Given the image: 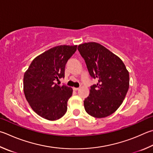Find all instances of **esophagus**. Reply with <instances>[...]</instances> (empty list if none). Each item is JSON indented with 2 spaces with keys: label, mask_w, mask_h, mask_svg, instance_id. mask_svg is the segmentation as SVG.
<instances>
[{
  "label": "esophagus",
  "mask_w": 153,
  "mask_h": 153,
  "mask_svg": "<svg viewBox=\"0 0 153 153\" xmlns=\"http://www.w3.org/2000/svg\"><path fill=\"white\" fill-rule=\"evenodd\" d=\"M79 88H73V90H74V91H77L79 90Z\"/></svg>",
  "instance_id": "esophagus-1"
}]
</instances>
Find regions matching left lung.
<instances>
[{"label": "left lung", "mask_w": 153, "mask_h": 153, "mask_svg": "<svg viewBox=\"0 0 153 153\" xmlns=\"http://www.w3.org/2000/svg\"><path fill=\"white\" fill-rule=\"evenodd\" d=\"M77 49L91 77L98 81L84 100L85 110L94 118L107 117L123 102L129 88L128 71L120 57L100 43L80 44Z\"/></svg>", "instance_id": "obj_1"}]
</instances>
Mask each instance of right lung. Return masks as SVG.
<instances>
[{"mask_svg":"<svg viewBox=\"0 0 153 153\" xmlns=\"http://www.w3.org/2000/svg\"><path fill=\"white\" fill-rule=\"evenodd\" d=\"M76 49L77 45L52 48L36 57L24 74L26 100L33 111L46 120H58L67 112L73 90L55 82L64 77L66 63Z\"/></svg>","mask_w":153,"mask_h":153,"instance_id":"1","label":"right lung"}]
</instances>
